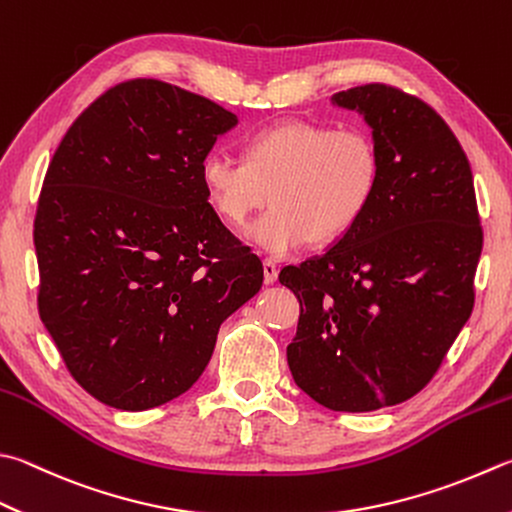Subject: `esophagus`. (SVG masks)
<instances>
[{"mask_svg":"<svg viewBox=\"0 0 512 512\" xmlns=\"http://www.w3.org/2000/svg\"><path fill=\"white\" fill-rule=\"evenodd\" d=\"M263 272H265V283L272 285L278 281V265L274 263L272 258H265L263 260Z\"/></svg>","mask_w":512,"mask_h":512,"instance_id":"1","label":"esophagus"}]
</instances>
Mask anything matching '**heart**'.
Listing matches in <instances>:
<instances>
[{
    "label": "heart",
    "mask_w": 512,
    "mask_h": 512,
    "mask_svg": "<svg viewBox=\"0 0 512 512\" xmlns=\"http://www.w3.org/2000/svg\"><path fill=\"white\" fill-rule=\"evenodd\" d=\"M200 182L231 227H245L272 196L274 209L247 240L267 256L289 258L356 227L379 185V153L359 129L292 120L254 133L245 160L211 153L200 162Z\"/></svg>",
    "instance_id": "obj_1"
}]
</instances>
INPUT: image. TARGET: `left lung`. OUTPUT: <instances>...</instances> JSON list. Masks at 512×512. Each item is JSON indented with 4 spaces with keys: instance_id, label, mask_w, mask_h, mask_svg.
Here are the masks:
<instances>
[{
    "instance_id": "obj_1",
    "label": "left lung",
    "mask_w": 512,
    "mask_h": 512,
    "mask_svg": "<svg viewBox=\"0 0 512 512\" xmlns=\"http://www.w3.org/2000/svg\"><path fill=\"white\" fill-rule=\"evenodd\" d=\"M332 104L372 129L379 185L352 231L278 276L301 303L287 363L321 406L372 412L439 370L475 303L484 234L470 162L426 102L365 84Z\"/></svg>"
}]
</instances>
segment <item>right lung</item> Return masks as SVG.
Returning <instances> with one entry per match:
<instances>
[{
    "label": "right lung",
    "instance_id": "1",
    "mask_svg": "<svg viewBox=\"0 0 512 512\" xmlns=\"http://www.w3.org/2000/svg\"><path fill=\"white\" fill-rule=\"evenodd\" d=\"M238 118L160 80L113 86L48 165L35 216L37 307L66 368L106 406L180 397L263 265L223 225L200 162Z\"/></svg>",
    "mask_w": 512,
    "mask_h": 512
}]
</instances>
